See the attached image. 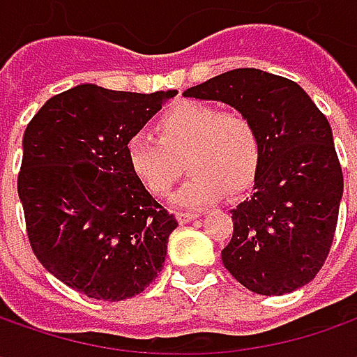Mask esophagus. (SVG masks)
Listing matches in <instances>:
<instances>
[{"label":"esophagus","mask_w":357,"mask_h":357,"mask_svg":"<svg viewBox=\"0 0 357 357\" xmlns=\"http://www.w3.org/2000/svg\"><path fill=\"white\" fill-rule=\"evenodd\" d=\"M197 216H199L197 213H176V218H178V222H181V225H186V222L195 220Z\"/></svg>","instance_id":"esophagus-1"}]
</instances>
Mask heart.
<instances>
[{"label": "heart", "instance_id": "1", "mask_svg": "<svg viewBox=\"0 0 357 357\" xmlns=\"http://www.w3.org/2000/svg\"><path fill=\"white\" fill-rule=\"evenodd\" d=\"M157 136L137 132L127 141L130 171L158 199L167 197L183 178L186 165L192 174L176 195L181 206L199 208L230 192L252 185L262 141L252 119L236 109H220L200 101L172 105L158 117Z\"/></svg>", "mask_w": 357, "mask_h": 357}]
</instances>
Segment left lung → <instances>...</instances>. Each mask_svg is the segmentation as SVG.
Instances as JSON below:
<instances>
[{"label":"left lung","instance_id":"8db88e82","mask_svg":"<svg viewBox=\"0 0 357 357\" xmlns=\"http://www.w3.org/2000/svg\"><path fill=\"white\" fill-rule=\"evenodd\" d=\"M232 105L252 119L262 157L254 192L232 208L222 264L256 294L308 284L330 254L344 174L328 119L298 83L260 69H234L185 91Z\"/></svg>","mask_w":357,"mask_h":357}]
</instances>
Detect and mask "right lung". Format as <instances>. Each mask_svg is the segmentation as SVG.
Masks as SVG:
<instances>
[{
	"instance_id": "add662e5",
	"label": "right lung",
	"mask_w": 357,
	"mask_h": 357,
	"mask_svg": "<svg viewBox=\"0 0 357 357\" xmlns=\"http://www.w3.org/2000/svg\"><path fill=\"white\" fill-rule=\"evenodd\" d=\"M174 95L77 85L51 97L25 129L17 192L27 238L77 292L132 298L165 264L178 222L130 171L127 141Z\"/></svg>"
}]
</instances>
